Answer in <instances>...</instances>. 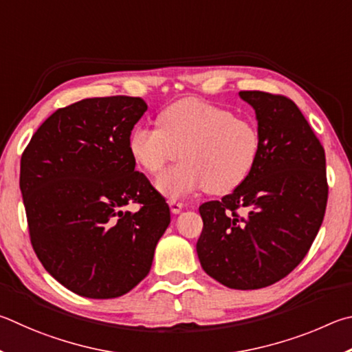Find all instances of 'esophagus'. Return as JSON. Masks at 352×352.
I'll return each instance as SVG.
<instances>
[{
	"label": "esophagus",
	"instance_id": "34e87169",
	"mask_svg": "<svg viewBox=\"0 0 352 352\" xmlns=\"http://www.w3.org/2000/svg\"><path fill=\"white\" fill-rule=\"evenodd\" d=\"M181 208H182V202H179V201L175 199V198L170 199V210L173 213H179Z\"/></svg>",
	"mask_w": 352,
	"mask_h": 352
}]
</instances>
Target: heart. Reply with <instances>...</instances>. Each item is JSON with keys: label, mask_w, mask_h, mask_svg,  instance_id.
Wrapping results in <instances>:
<instances>
[{"label": "heart", "mask_w": 352, "mask_h": 352, "mask_svg": "<svg viewBox=\"0 0 352 352\" xmlns=\"http://www.w3.org/2000/svg\"><path fill=\"white\" fill-rule=\"evenodd\" d=\"M218 157H219V159H223V160H229V159L232 157V151H230V148L227 146V145L221 146V150H219V153H218Z\"/></svg>", "instance_id": "b5f03b06"}]
</instances>
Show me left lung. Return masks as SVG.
I'll return each mask as SVG.
<instances>
[{"mask_svg":"<svg viewBox=\"0 0 352 352\" xmlns=\"http://www.w3.org/2000/svg\"><path fill=\"white\" fill-rule=\"evenodd\" d=\"M140 97L85 98L57 109L21 156L20 188L43 267L86 298L125 295L150 274L170 224L165 199L135 171L129 135ZM135 201L133 212L116 208Z\"/></svg>","mask_w":352,"mask_h":352,"instance_id":"left-lung-1","label":"left lung"}]
</instances>
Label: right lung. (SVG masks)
Returning a JSON list of instances; mask_svg holds the SVG:
<instances>
[{
	"mask_svg": "<svg viewBox=\"0 0 352 352\" xmlns=\"http://www.w3.org/2000/svg\"><path fill=\"white\" fill-rule=\"evenodd\" d=\"M239 97L255 111L258 145L249 175L199 207L196 244L207 275L230 289L274 285L306 256L323 223L324 150L292 100L261 91Z\"/></svg>",
	"mask_w": 352,
	"mask_h": 352,
	"instance_id": "obj_1",
	"label": "right lung"
}]
</instances>
